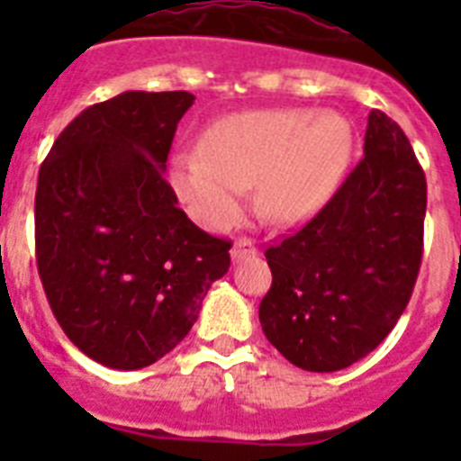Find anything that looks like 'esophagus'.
Listing matches in <instances>:
<instances>
[{
	"label": "esophagus",
	"instance_id": "34e87169",
	"mask_svg": "<svg viewBox=\"0 0 461 461\" xmlns=\"http://www.w3.org/2000/svg\"><path fill=\"white\" fill-rule=\"evenodd\" d=\"M258 254V247H256L251 240L242 238L233 244V249H230V258L233 260H242V258H251V256Z\"/></svg>",
	"mask_w": 461,
	"mask_h": 461
}]
</instances>
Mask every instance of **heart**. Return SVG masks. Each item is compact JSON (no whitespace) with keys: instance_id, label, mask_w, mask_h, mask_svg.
Wrapping results in <instances>:
<instances>
[{"instance_id":"obj_1","label":"heart","mask_w":461,"mask_h":461,"mask_svg":"<svg viewBox=\"0 0 461 461\" xmlns=\"http://www.w3.org/2000/svg\"><path fill=\"white\" fill-rule=\"evenodd\" d=\"M351 152V124L335 110H249L212 124L203 152L175 154L170 182L210 230L238 221L249 185L267 219L297 223L330 201Z\"/></svg>"}]
</instances>
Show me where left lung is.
<instances>
[{"instance_id":"left-lung-1","label":"left lung","mask_w":461,"mask_h":461,"mask_svg":"<svg viewBox=\"0 0 461 461\" xmlns=\"http://www.w3.org/2000/svg\"><path fill=\"white\" fill-rule=\"evenodd\" d=\"M427 182L409 138L372 110L365 157L328 205L266 251L272 286L258 319L295 367L337 372L399 321L422 260Z\"/></svg>"}]
</instances>
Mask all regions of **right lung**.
I'll return each instance as SVG.
<instances>
[{
  "instance_id": "1",
  "label": "right lung",
  "mask_w": 461,
  "mask_h": 461,
  "mask_svg": "<svg viewBox=\"0 0 461 461\" xmlns=\"http://www.w3.org/2000/svg\"><path fill=\"white\" fill-rule=\"evenodd\" d=\"M189 92H122L59 133L36 186V266L57 323L92 360L142 369L189 335L230 242L164 180Z\"/></svg>"
}]
</instances>
